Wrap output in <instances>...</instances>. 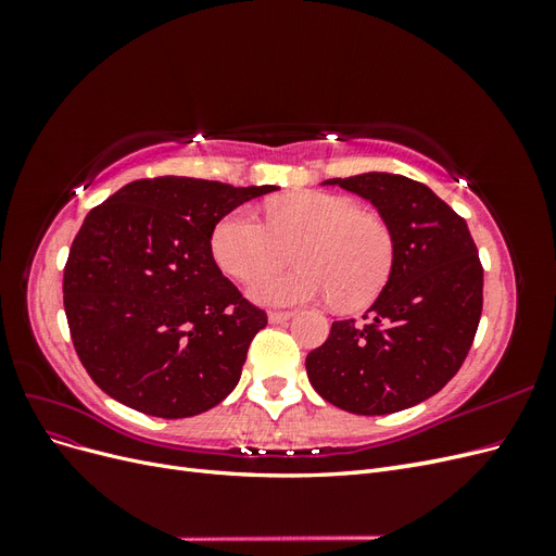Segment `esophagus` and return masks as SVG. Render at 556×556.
<instances>
[{
  "mask_svg": "<svg viewBox=\"0 0 556 556\" xmlns=\"http://www.w3.org/2000/svg\"><path fill=\"white\" fill-rule=\"evenodd\" d=\"M290 317H292L290 311H271V313H268V323L280 325V323H288Z\"/></svg>",
  "mask_w": 556,
  "mask_h": 556,
  "instance_id": "1",
  "label": "esophagus"
}]
</instances>
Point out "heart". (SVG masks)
I'll return each instance as SVG.
<instances>
[{"mask_svg": "<svg viewBox=\"0 0 556 556\" xmlns=\"http://www.w3.org/2000/svg\"><path fill=\"white\" fill-rule=\"evenodd\" d=\"M298 248L300 266L267 275ZM211 250L217 266L237 280H252L257 304L294 306L331 299L343 311L371 304L392 276L394 237L382 217L343 194L299 192L268 206V225L250 206L229 211L215 225Z\"/></svg>", "mask_w": 556, "mask_h": 556, "instance_id": "1", "label": "heart"}]
</instances>
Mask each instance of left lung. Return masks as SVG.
Returning a JSON list of instances; mask_svg holds the SVG:
<instances>
[{"label":"left lung","mask_w":556,"mask_h":556,"mask_svg":"<svg viewBox=\"0 0 556 556\" xmlns=\"http://www.w3.org/2000/svg\"><path fill=\"white\" fill-rule=\"evenodd\" d=\"M323 185L371 201L394 237V266L366 311L339 319L306 357L313 390L341 410L387 415L441 392L459 371L482 313V266L464 217L427 185L368 172Z\"/></svg>","instance_id":"8db88e82"}]
</instances>
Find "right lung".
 Returning <instances> with one entry per match:
<instances>
[{
  "label": "right lung",
  "instance_id": "right-lung-1",
  "mask_svg": "<svg viewBox=\"0 0 556 556\" xmlns=\"http://www.w3.org/2000/svg\"><path fill=\"white\" fill-rule=\"evenodd\" d=\"M274 190L162 176L88 213L64 266V313L80 364L111 399L178 419L231 394L266 313L223 276L211 237Z\"/></svg>",
  "mask_w": 556,
  "mask_h": 556
}]
</instances>
